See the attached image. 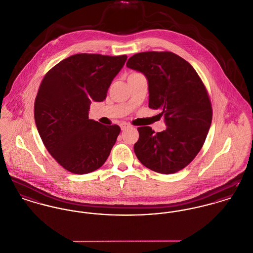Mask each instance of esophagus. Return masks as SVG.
Listing matches in <instances>:
<instances>
[{"mask_svg": "<svg viewBox=\"0 0 253 253\" xmlns=\"http://www.w3.org/2000/svg\"><path fill=\"white\" fill-rule=\"evenodd\" d=\"M129 127H130V125H129L128 123H126V122H123V123L120 124V128H121L122 131H123V130H126V129L129 128Z\"/></svg>", "mask_w": 253, "mask_h": 253, "instance_id": "obj_1", "label": "esophagus"}]
</instances>
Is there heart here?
I'll list each match as a JSON object with an SVG mask.
<instances>
[{
	"mask_svg": "<svg viewBox=\"0 0 253 253\" xmlns=\"http://www.w3.org/2000/svg\"><path fill=\"white\" fill-rule=\"evenodd\" d=\"M133 74H137V73H133Z\"/></svg>",
	"mask_w": 253,
	"mask_h": 253,
	"instance_id": "heart-1",
	"label": "heart"
}]
</instances>
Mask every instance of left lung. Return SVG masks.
Listing matches in <instances>:
<instances>
[{
	"mask_svg": "<svg viewBox=\"0 0 253 253\" xmlns=\"http://www.w3.org/2000/svg\"><path fill=\"white\" fill-rule=\"evenodd\" d=\"M126 65L145 75L148 106L162 111L167 125L159 133L138 127L136 156L153 171L175 173L195 159L209 132L213 110L207 89L195 68L172 52L138 53Z\"/></svg>",
	"mask_w": 253,
	"mask_h": 253,
	"instance_id": "8db88e82",
	"label": "left lung"
}]
</instances>
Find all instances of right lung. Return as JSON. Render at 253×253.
<instances>
[{
	"label": "right lung",
	"mask_w": 253,
	"mask_h": 253,
	"mask_svg": "<svg viewBox=\"0 0 253 253\" xmlns=\"http://www.w3.org/2000/svg\"><path fill=\"white\" fill-rule=\"evenodd\" d=\"M126 59V55L76 54L42 80L35 101L36 124L46 149L66 170L89 173L110 155L120 127L88 119V111L91 101L106 99Z\"/></svg>",
	"instance_id": "1"
}]
</instances>
